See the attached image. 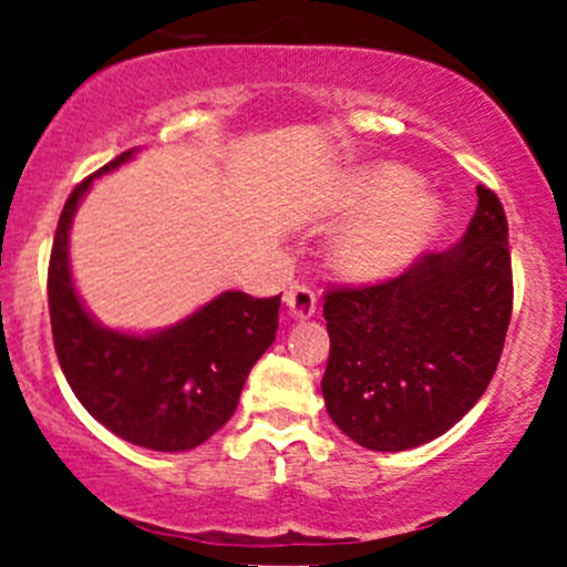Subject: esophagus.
<instances>
[{
	"label": "esophagus",
	"mask_w": 567,
	"mask_h": 567,
	"mask_svg": "<svg viewBox=\"0 0 567 567\" xmlns=\"http://www.w3.org/2000/svg\"><path fill=\"white\" fill-rule=\"evenodd\" d=\"M285 303H288V311L292 320H309L317 311V298L306 285H290L288 292H285Z\"/></svg>",
	"instance_id": "1"
}]
</instances>
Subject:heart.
Listing matches in <instances>:
<instances>
[{"instance_id": "1", "label": "heart", "mask_w": 567, "mask_h": 567, "mask_svg": "<svg viewBox=\"0 0 567 567\" xmlns=\"http://www.w3.org/2000/svg\"><path fill=\"white\" fill-rule=\"evenodd\" d=\"M336 207L360 213L330 243V266L351 282H383L408 269L426 250L442 220V202L413 184L405 167L379 162L347 173Z\"/></svg>"}]
</instances>
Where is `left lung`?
Returning a JSON list of instances; mask_svg holds the SVG:
<instances>
[{
	"instance_id": "obj_1",
	"label": "left lung",
	"mask_w": 567,
	"mask_h": 567,
	"mask_svg": "<svg viewBox=\"0 0 567 567\" xmlns=\"http://www.w3.org/2000/svg\"><path fill=\"white\" fill-rule=\"evenodd\" d=\"M509 226L477 186L470 229L405 275L324 296L333 424L368 451L396 453L458 424L491 383L512 317Z\"/></svg>"
}]
</instances>
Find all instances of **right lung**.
Returning a JSON list of instances; mask_svg holds the SVG:
<instances>
[{
	"label": "right lung",
	"mask_w": 567,
	"mask_h": 567,
	"mask_svg": "<svg viewBox=\"0 0 567 567\" xmlns=\"http://www.w3.org/2000/svg\"><path fill=\"white\" fill-rule=\"evenodd\" d=\"M135 152L82 181L63 205L48 271L50 322L63 375L95 421L138 447L184 453L234 415L247 373L275 343L279 296L224 290L181 322L146 333L97 322L71 275V224L93 181Z\"/></svg>",
	"instance_id": "obj_1"
}]
</instances>
